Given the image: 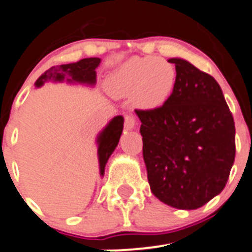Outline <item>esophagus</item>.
<instances>
[{
  "mask_svg": "<svg viewBox=\"0 0 252 252\" xmlns=\"http://www.w3.org/2000/svg\"><path fill=\"white\" fill-rule=\"evenodd\" d=\"M136 121L132 115H126L125 116V126L126 127H136Z\"/></svg>",
  "mask_w": 252,
  "mask_h": 252,
  "instance_id": "1",
  "label": "esophagus"
}]
</instances>
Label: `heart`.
Segmentation results:
<instances>
[{
    "instance_id": "heart-1",
    "label": "heart",
    "mask_w": 252,
    "mask_h": 252,
    "mask_svg": "<svg viewBox=\"0 0 252 252\" xmlns=\"http://www.w3.org/2000/svg\"><path fill=\"white\" fill-rule=\"evenodd\" d=\"M176 86V68L158 57H131L113 72L108 88L118 98L132 96L142 110H156L163 106Z\"/></svg>"
}]
</instances>
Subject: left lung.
<instances>
[{"instance_id":"obj_1","label":"left lung","mask_w":252,"mask_h":252,"mask_svg":"<svg viewBox=\"0 0 252 252\" xmlns=\"http://www.w3.org/2000/svg\"><path fill=\"white\" fill-rule=\"evenodd\" d=\"M175 64L176 86L156 110H136L153 195L179 210H196L225 188L235 159V125L211 74L186 60Z\"/></svg>"}]
</instances>
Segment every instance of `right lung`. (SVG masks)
Listing matches in <instances>:
<instances>
[{
	"label": "right lung",
	"mask_w": 252,
	"mask_h": 252,
	"mask_svg": "<svg viewBox=\"0 0 252 252\" xmlns=\"http://www.w3.org/2000/svg\"><path fill=\"white\" fill-rule=\"evenodd\" d=\"M101 60L98 57H89L83 59L74 63L60 64V66H52L47 71H45L35 82V87H41L45 82L54 81L62 82L66 78L67 82H76V83L89 84L94 86L96 82L95 68L99 66ZM124 128V118L121 115L115 116L108 126L99 133L98 139V157L99 166H100V175H104L105 165L108 159L118 147L120 141L121 133Z\"/></svg>",
	"instance_id": "add662e5"
}]
</instances>
